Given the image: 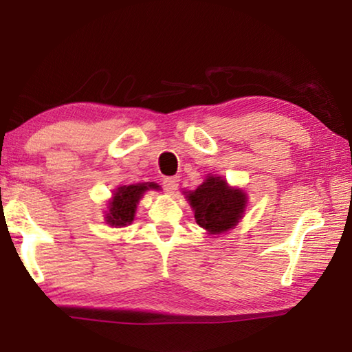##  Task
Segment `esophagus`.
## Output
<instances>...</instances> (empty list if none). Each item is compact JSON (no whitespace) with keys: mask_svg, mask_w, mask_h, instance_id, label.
Masks as SVG:
<instances>
[{"mask_svg":"<svg viewBox=\"0 0 352 352\" xmlns=\"http://www.w3.org/2000/svg\"><path fill=\"white\" fill-rule=\"evenodd\" d=\"M178 183H180V177H168L163 180V186L168 192H175Z\"/></svg>","mask_w":352,"mask_h":352,"instance_id":"esophagus-1","label":"esophagus"}]
</instances>
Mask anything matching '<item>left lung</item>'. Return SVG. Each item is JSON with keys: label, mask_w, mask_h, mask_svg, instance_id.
Instances as JSON below:
<instances>
[{"label": "left lung", "mask_w": 352, "mask_h": 352, "mask_svg": "<svg viewBox=\"0 0 352 352\" xmlns=\"http://www.w3.org/2000/svg\"><path fill=\"white\" fill-rule=\"evenodd\" d=\"M186 197L194 210L195 222L210 234L233 228L247 206V194L239 188L228 186L222 177L210 175Z\"/></svg>", "instance_id": "1"}]
</instances>
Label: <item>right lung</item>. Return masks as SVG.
I'll return each mask as SVG.
<instances>
[{"mask_svg": "<svg viewBox=\"0 0 352 352\" xmlns=\"http://www.w3.org/2000/svg\"><path fill=\"white\" fill-rule=\"evenodd\" d=\"M148 189H158L157 183H136L129 186H119L109 204V211L105 214V222L115 228L127 226L133 222L136 205L142 194Z\"/></svg>", "mask_w": 352, "mask_h": 352, "instance_id": "obj_1", "label": "right lung"}]
</instances>
